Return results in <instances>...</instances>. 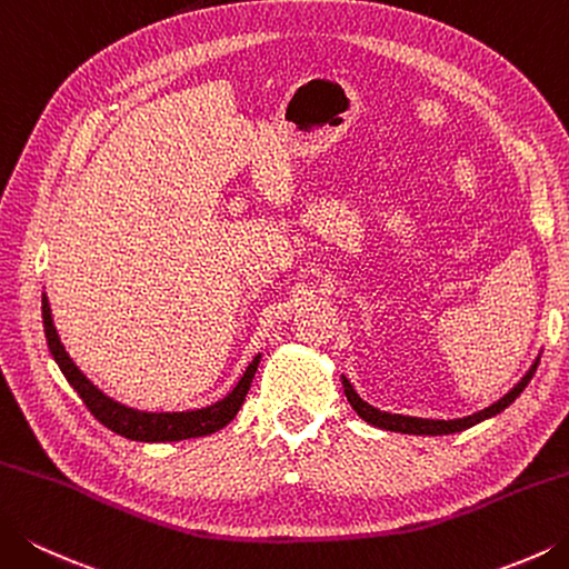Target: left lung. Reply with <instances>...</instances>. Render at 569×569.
<instances>
[{
    "label": "left lung",
    "mask_w": 569,
    "mask_h": 569,
    "mask_svg": "<svg viewBox=\"0 0 569 569\" xmlns=\"http://www.w3.org/2000/svg\"><path fill=\"white\" fill-rule=\"evenodd\" d=\"M540 361L532 363V369L525 373V379L512 389L510 393L502 396V399L498 403L488 406V409L478 411L473 416H466V418H456V421H433V418H413V416H401V413H386V411H379L373 409L371 403H367L361 399V396L353 391V386L349 383L347 377H341V383H345V393L347 399L351 403V409L357 411L363 421L371 423V426H379V428H386V431H399V433H416V436H446V433H458V431H466V428L476 426L480 421H486V418L500 413L502 409H508V406L518 399V396L522 393L525 386L530 383L535 369H538Z\"/></svg>",
    "instance_id": "8db88e82"
}]
</instances>
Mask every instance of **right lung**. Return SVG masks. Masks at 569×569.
I'll return each instance as SVG.
<instances>
[{
    "label": "right lung",
    "instance_id": "obj_1",
    "mask_svg": "<svg viewBox=\"0 0 569 569\" xmlns=\"http://www.w3.org/2000/svg\"><path fill=\"white\" fill-rule=\"evenodd\" d=\"M41 317H44V331H47L51 357L57 359L61 373L81 396L86 409L99 418L106 428H111L113 433L131 438V441H146V443L183 441V438H198V436H210V433L220 431L222 426H228L232 418L238 416L244 396H248V391H250L257 363H260V357H254L250 367L244 369L238 386H234V389L224 396L222 401L208 406V409L180 411V413L136 411V409H128V406L109 399V396H106L101 389H96V386L79 371L77 363L71 361V357L67 353V349H63L61 339L57 335V327H53L47 295L41 297Z\"/></svg>",
    "mask_w": 569,
    "mask_h": 569
}]
</instances>
